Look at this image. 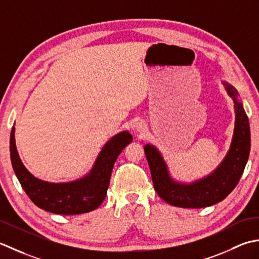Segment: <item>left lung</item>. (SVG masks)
Wrapping results in <instances>:
<instances>
[{
	"instance_id": "left-lung-1",
	"label": "left lung",
	"mask_w": 259,
	"mask_h": 259,
	"mask_svg": "<svg viewBox=\"0 0 259 259\" xmlns=\"http://www.w3.org/2000/svg\"><path fill=\"white\" fill-rule=\"evenodd\" d=\"M235 103V131L230 149L220 165L201 180L190 184L172 180L160 152L154 146H144L149 162L153 186L156 193L168 204L181 208H204L218 203L228 196L238 184L250 151L249 120L242 104L238 102L236 89L224 82Z\"/></svg>"
}]
</instances>
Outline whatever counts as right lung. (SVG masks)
<instances>
[{
	"mask_svg": "<svg viewBox=\"0 0 259 259\" xmlns=\"http://www.w3.org/2000/svg\"><path fill=\"white\" fill-rule=\"evenodd\" d=\"M14 126L10 136V155L20 184L39 208L57 214H79L97 209L106 198L110 174L124 147L133 141L127 131L113 136L86 177L67 183H50L33 177L20 160L14 139Z\"/></svg>",
	"mask_w": 259,
	"mask_h": 259,
	"instance_id": "1",
	"label": "right lung"
}]
</instances>
